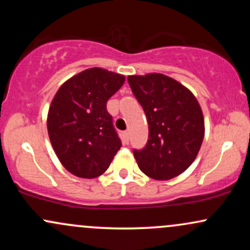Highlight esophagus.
<instances>
[{
	"label": "esophagus",
	"instance_id": "34e87169",
	"mask_svg": "<svg viewBox=\"0 0 250 250\" xmlns=\"http://www.w3.org/2000/svg\"><path fill=\"white\" fill-rule=\"evenodd\" d=\"M122 136H123V141H125V143H128L129 142V133H128V131H123Z\"/></svg>",
	"mask_w": 250,
	"mask_h": 250
}]
</instances>
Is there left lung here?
I'll return each mask as SVG.
<instances>
[{"mask_svg":"<svg viewBox=\"0 0 250 250\" xmlns=\"http://www.w3.org/2000/svg\"><path fill=\"white\" fill-rule=\"evenodd\" d=\"M131 91L147 116L149 137L145 148L134 149L139 168L154 180L179 176L196 159L205 120L191 91L162 74L128 76Z\"/></svg>","mask_w":250,"mask_h":250,"instance_id":"1","label":"left lung"}]
</instances>
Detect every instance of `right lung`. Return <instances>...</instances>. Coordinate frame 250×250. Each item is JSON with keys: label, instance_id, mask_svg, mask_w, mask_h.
Returning a JSON list of instances; mask_svg holds the SVG:
<instances>
[{"label": "right lung", "instance_id": "1", "mask_svg": "<svg viewBox=\"0 0 250 250\" xmlns=\"http://www.w3.org/2000/svg\"><path fill=\"white\" fill-rule=\"evenodd\" d=\"M123 83V75L90 68L63 83L51 101L47 120L51 146L75 176H100L121 148L107 101Z\"/></svg>", "mask_w": 250, "mask_h": 250}]
</instances>
